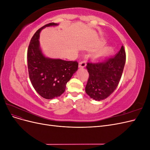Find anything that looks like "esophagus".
Segmentation results:
<instances>
[{"label": "esophagus", "mask_w": 150, "mask_h": 150, "mask_svg": "<svg viewBox=\"0 0 150 150\" xmlns=\"http://www.w3.org/2000/svg\"><path fill=\"white\" fill-rule=\"evenodd\" d=\"M86 66V62L85 61H81L79 63V67L81 68V67H84Z\"/></svg>", "instance_id": "1"}]
</instances>
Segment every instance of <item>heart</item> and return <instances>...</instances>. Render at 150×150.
<instances>
[{
    "label": "heart",
    "mask_w": 150,
    "mask_h": 150,
    "mask_svg": "<svg viewBox=\"0 0 150 150\" xmlns=\"http://www.w3.org/2000/svg\"><path fill=\"white\" fill-rule=\"evenodd\" d=\"M108 49H109V48H106V49H104V51L106 52V51H108Z\"/></svg>",
    "instance_id": "obj_1"
}]
</instances>
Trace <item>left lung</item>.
Instances as JSON below:
<instances>
[{"mask_svg":"<svg viewBox=\"0 0 150 150\" xmlns=\"http://www.w3.org/2000/svg\"><path fill=\"white\" fill-rule=\"evenodd\" d=\"M125 62L126 52L122 46L115 57L88 62L86 69L89 76L85 91L91 98L101 101L115 91L121 78Z\"/></svg>","mask_w":150,"mask_h":150,"instance_id":"left-lung-1","label":"left lung"}]
</instances>
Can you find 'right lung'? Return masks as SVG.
Wrapping results in <instances>:
<instances>
[{
  "mask_svg": "<svg viewBox=\"0 0 150 150\" xmlns=\"http://www.w3.org/2000/svg\"><path fill=\"white\" fill-rule=\"evenodd\" d=\"M51 23L44 25L35 32L28 50L29 78L34 88L42 98L52 99L65 91L66 84L78 70V62L61 59L45 57L39 44V34L46 27L57 25Z\"/></svg>",
  "mask_w": 150,
  "mask_h": 150,
  "instance_id": "right-lung-1",
  "label": "right lung"
}]
</instances>
